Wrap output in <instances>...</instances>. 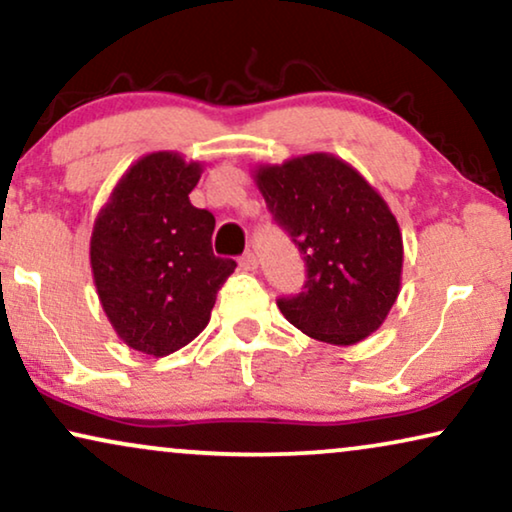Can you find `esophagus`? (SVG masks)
<instances>
[{
    "label": "esophagus",
    "instance_id": "obj_1",
    "mask_svg": "<svg viewBox=\"0 0 512 512\" xmlns=\"http://www.w3.org/2000/svg\"><path fill=\"white\" fill-rule=\"evenodd\" d=\"M238 264H241V269H245V271H255V269H257V257H255V252H252V250L245 252V255L241 257V262H238Z\"/></svg>",
    "mask_w": 512,
    "mask_h": 512
}]
</instances>
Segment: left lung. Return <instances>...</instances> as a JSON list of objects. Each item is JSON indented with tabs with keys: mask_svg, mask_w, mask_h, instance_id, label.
Here are the masks:
<instances>
[{
	"mask_svg": "<svg viewBox=\"0 0 512 512\" xmlns=\"http://www.w3.org/2000/svg\"><path fill=\"white\" fill-rule=\"evenodd\" d=\"M255 182L306 262L302 292L278 299L283 316L304 335L337 346L379 330L403 274V234L386 201L332 154L260 166Z\"/></svg>",
	"mask_w": 512,
	"mask_h": 512,
	"instance_id": "1",
	"label": "left lung"
}]
</instances>
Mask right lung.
<instances>
[{"label":"right lung","instance_id":"obj_1","mask_svg":"<svg viewBox=\"0 0 512 512\" xmlns=\"http://www.w3.org/2000/svg\"><path fill=\"white\" fill-rule=\"evenodd\" d=\"M201 163L175 152L135 161L91 236V269L102 309L135 351L163 358L208 325L217 292L236 262L215 257V217L189 194Z\"/></svg>","mask_w":512,"mask_h":512}]
</instances>
